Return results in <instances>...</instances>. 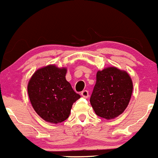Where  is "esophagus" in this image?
I'll use <instances>...</instances> for the list:
<instances>
[{"label":"esophagus","instance_id":"obj_1","mask_svg":"<svg viewBox=\"0 0 158 158\" xmlns=\"http://www.w3.org/2000/svg\"><path fill=\"white\" fill-rule=\"evenodd\" d=\"M81 96L83 98H88V91H86V90H85V91H82L81 93Z\"/></svg>","mask_w":158,"mask_h":158}]
</instances>
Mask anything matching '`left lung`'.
Wrapping results in <instances>:
<instances>
[{
    "mask_svg": "<svg viewBox=\"0 0 158 158\" xmlns=\"http://www.w3.org/2000/svg\"><path fill=\"white\" fill-rule=\"evenodd\" d=\"M133 92V81L125 70L115 67L98 70L90 102L96 115L112 119L128 106Z\"/></svg>",
    "mask_w": 158,
    "mask_h": 158,
    "instance_id": "left-lung-1",
    "label": "left lung"
}]
</instances>
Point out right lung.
<instances>
[{"label":"right lung","instance_id":"obj_1","mask_svg":"<svg viewBox=\"0 0 158 158\" xmlns=\"http://www.w3.org/2000/svg\"><path fill=\"white\" fill-rule=\"evenodd\" d=\"M67 68L48 65L37 70L28 84L33 109L48 123H60L69 117L72 106L81 98L66 80Z\"/></svg>","mask_w":158,"mask_h":158}]
</instances>
